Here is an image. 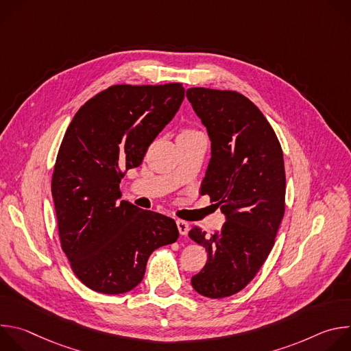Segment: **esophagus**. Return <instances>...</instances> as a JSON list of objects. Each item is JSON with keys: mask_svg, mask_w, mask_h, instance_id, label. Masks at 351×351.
I'll return each mask as SVG.
<instances>
[{"mask_svg": "<svg viewBox=\"0 0 351 351\" xmlns=\"http://www.w3.org/2000/svg\"><path fill=\"white\" fill-rule=\"evenodd\" d=\"M176 225H178V230L182 236H186L189 229H190V225L186 222V221H182V219H178L176 221Z\"/></svg>", "mask_w": 351, "mask_h": 351, "instance_id": "1", "label": "esophagus"}]
</instances>
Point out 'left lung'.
Here are the masks:
<instances>
[{
    "label": "left lung",
    "instance_id": "1",
    "mask_svg": "<svg viewBox=\"0 0 351 351\" xmlns=\"http://www.w3.org/2000/svg\"><path fill=\"white\" fill-rule=\"evenodd\" d=\"M186 95L211 140L202 194L226 218L211 236L198 226L189 232L208 256L191 286L222 298L252 282L274 247L285 214L283 153L267 118L243 94L193 87Z\"/></svg>",
    "mask_w": 351,
    "mask_h": 351
}]
</instances>
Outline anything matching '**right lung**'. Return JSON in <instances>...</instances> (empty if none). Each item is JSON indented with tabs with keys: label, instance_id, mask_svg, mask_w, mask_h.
Instances as JSON below:
<instances>
[{
	"label": "right lung",
	"instance_id": "obj_1",
	"mask_svg": "<svg viewBox=\"0 0 351 351\" xmlns=\"http://www.w3.org/2000/svg\"><path fill=\"white\" fill-rule=\"evenodd\" d=\"M183 98L180 83L111 86L90 98L66 129L51 191L64 253L91 290L134 289L154 250L179 237L172 218L119 202V183L141 164Z\"/></svg>",
	"mask_w": 351,
	"mask_h": 351
}]
</instances>
